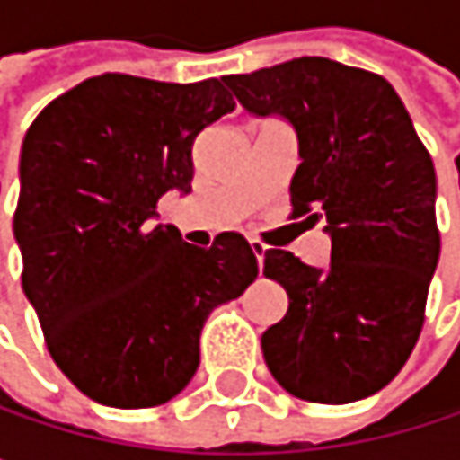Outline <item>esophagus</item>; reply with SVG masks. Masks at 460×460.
I'll return each instance as SVG.
<instances>
[{
    "mask_svg": "<svg viewBox=\"0 0 460 460\" xmlns=\"http://www.w3.org/2000/svg\"><path fill=\"white\" fill-rule=\"evenodd\" d=\"M250 250H252V255L258 258V263L263 261V252H266V244H261L258 239H250Z\"/></svg>",
    "mask_w": 460,
    "mask_h": 460,
    "instance_id": "34e87169",
    "label": "esophagus"
}]
</instances>
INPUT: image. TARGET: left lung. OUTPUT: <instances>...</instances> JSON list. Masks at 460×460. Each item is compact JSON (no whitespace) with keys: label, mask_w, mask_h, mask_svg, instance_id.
Listing matches in <instances>:
<instances>
[{"label":"left lung","mask_w":460,"mask_h":460,"mask_svg":"<svg viewBox=\"0 0 460 460\" xmlns=\"http://www.w3.org/2000/svg\"><path fill=\"white\" fill-rule=\"evenodd\" d=\"M224 82L298 133L293 218L324 221L330 269L266 250L263 274L290 298L263 338L271 376L296 397L343 405L384 389L423 327L439 258L437 175L394 87L330 58H296Z\"/></svg>","instance_id":"left-lung-1"}]
</instances>
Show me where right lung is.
<instances>
[{
    "instance_id": "right-lung-1",
    "label": "right lung",
    "mask_w": 460,
    "mask_h": 460,
    "mask_svg": "<svg viewBox=\"0 0 460 460\" xmlns=\"http://www.w3.org/2000/svg\"><path fill=\"white\" fill-rule=\"evenodd\" d=\"M221 79H84L47 103L21 151L13 231L49 357L90 400L154 408L197 373L208 314L258 277L250 242L194 247L156 226L164 191H191L194 138L234 111Z\"/></svg>"
}]
</instances>
